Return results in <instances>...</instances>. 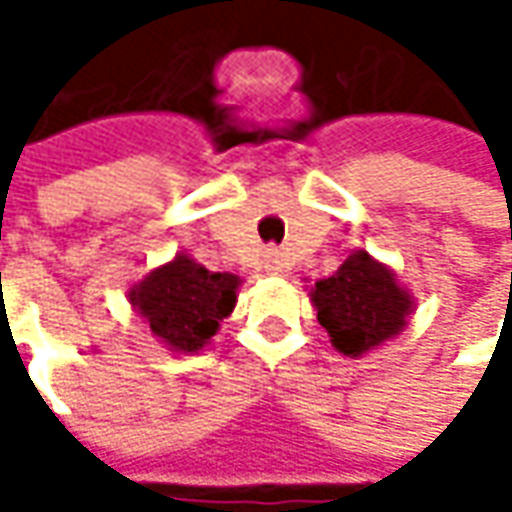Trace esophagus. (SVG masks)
I'll list each match as a JSON object with an SVG mask.
<instances>
[{"label": "esophagus", "instance_id": "obj_1", "mask_svg": "<svg viewBox=\"0 0 512 512\" xmlns=\"http://www.w3.org/2000/svg\"><path fill=\"white\" fill-rule=\"evenodd\" d=\"M282 267H285V256L276 250V247H267L265 250V270L267 273H273V276H279L282 273Z\"/></svg>", "mask_w": 512, "mask_h": 512}]
</instances>
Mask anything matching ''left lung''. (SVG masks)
Wrapping results in <instances>:
<instances>
[{"label": "left lung", "mask_w": 512, "mask_h": 512, "mask_svg": "<svg viewBox=\"0 0 512 512\" xmlns=\"http://www.w3.org/2000/svg\"><path fill=\"white\" fill-rule=\"evenodd\" d=\"M310 302L330 344L347 359L396 339L416 310L413 293L367 250H353L333 276L310 287Z\"/></svg>", "instance_id": "8db88e82"}]
</instances>
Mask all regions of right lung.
Segmentation results:
<instances>
[{
	"mask_svg": "<svg viewBox=\"0 0 512 512\" xmlns=\"http://www.w3.org/2000/svg\"><path fill=\"white\" fill-rule=\"evenodd\" d=\"M239 287L236 273H213L182 250L130 287L128 299L156 342L190 356L207 347L219 322L233 313Z\"/></svg>",
	"mask_w": 512,
	"mask_h": 512,
	"instance_id": "1",
	"label": "right lung"
}]
</instances>
